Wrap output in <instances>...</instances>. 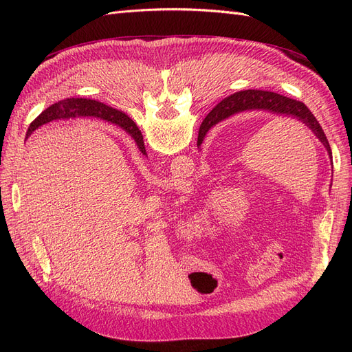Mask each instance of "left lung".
Listing matches in <instances>:
<instances>
[{
	"label": "left lung",
	"instance_id": "8db88e82",
	"mask_svg": "<svg viewBox=\"0 0 352 352\" xmlns=\"http://www.w3.org/2000/svg\"><path fill=\"white\" fill-rule=\"evenodd\" d=\"M247 110H265V111H270L273 114L294 117V119L302 122L308 127V129H311V132L318 138V141L324 145L329 157L332 158V150H330L327 138L322 129L320 123H318L316 117L313 116V113L308 110V107L304 102L283 97V95H280V94L270 92V91H260V89L241 91V92L233 94V95H230V97L220 101L216 105V109L212 110L210 114L212 117V122L219 123L232 114L247 111ZM133 138H135V142L138 144V146H142L144 138H142L141 131L138 129L136 124H135ZM201 144H202V133L199 132L197 145L199 146Z\"/></svg>",
	"mask_w": 352,
	"mask_h": 352
}]
</instances>
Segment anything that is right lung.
<instances>
[{
  "label": "right lung",
  "mask_w": 352,
  "mask_h": 352,
  "mask_svg": "<svg viewBox=\"0 0 352 352\" xmlns=\"http://www.w3.org/2000/svg\"><path fill=\"white\" fill-rule=\"evenodd\" d=\"M76 116L98 117V119L111 122L117 126H120L124 132H127L133 138L135 122L131 119V117H127L122 111L110 107V105H105L104 102L95 101V100H88V98H67V100H63V101L52 104L51 107H48L47 110L42 111L36 117V119L30 123L28 133H26V138H29L30 133L34 132L35 129H38V127L42 126V124L54 122V120H61V119H70V117H76ZM212 124H216V123L212 122L211 114H208L207 119L202 122L201 129H199V132L202 133V140H204L206 133L208 132V129ZM133 140H135V138H133ZM138 148H140V151L144 155H146L144 142H142V146H138Z\"/></svg>",
  "instance_id": "right-lung-1"
}]
</instances>
